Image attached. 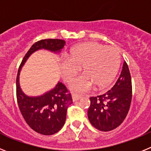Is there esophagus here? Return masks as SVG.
I'll return each mask as SVG.
<instances>
[{
  "label": "esophagus",
  "instance_id": "obj_1",
  "mask_svg": "<svg viewBox=\"0 0 151 151\" xmlns=\"http://www.w3.org/2000/svg\"><path fill=\"white\" fill-rule=\"evenodd\" d=\"M81 98H82V96L79 95V94H76V93H73L72 94V99H73V101H77L79 100V99H81Z\"/></svg>",
  "mask_w": 151,
  "mask_h": 151
}]
</instances>
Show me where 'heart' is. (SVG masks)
Segmentation results:
<instances>
[{"mask_svg":"<svg viewBox=\"0 0 151 151\" xmlns=\"http://www.w3.org/2000/svg\"><path fill=\"white\" fill-rule=\"evenodd\" d=\"M120 62V54L115 47L105 46L96 42L80 43L70 48L68 58L61 62V74L66 82L70 83L83 67L85 74L72 83V90L86 92L94 85L103 89L112 82Z\"/></svg>","mask_w":151,"mask_h":151,"instance_id":"obj_1","label":"heart"}]
</instances>
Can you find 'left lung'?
Returning a JSON list of instances; mask_svg holds the SVG:
<instances>
[{"label":"left lung","mask_w":151,"mask_h":151,"mask_svg":"<svg viewBox=\"0 0 151 151\" xmlns=\"http://www.w3.org/2000/svg\"><path fill=\"white\" fill-rule=\"evenodd\" d=\"M132 97V78L128 65L124 61L121 74L113 87L103 95L90 98L89 121L102 132L113 130L126 117Z\"/></svg>","instance_id":"left-lung-1"}]
</instances>
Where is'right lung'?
Returning a JSON list of instances; mask_svg holds the SVG:
<instances>
[{
  "label": "right lung",
  "instance_id": "right-lung-1",
  "mask_svg": "<svg viewBox=\"0 0 151 151\" xmlns=\"http://www.w3.org/2000/svg\"><path fill=\"white\" fill-rule=\"evenodd\" d=\"M65 45L62 39H42L34 43L21 62L17 76V99L21 114L32 130L44 135H52L61 130L66 120L67 109L72 97L65 84L58 82L49 91L37 96L25 94L19 86V74L29 56L45 49L58 54Z\"/></svg>",
  "mask_w": 151,
  "mask_h": 151
}]
</instances>
